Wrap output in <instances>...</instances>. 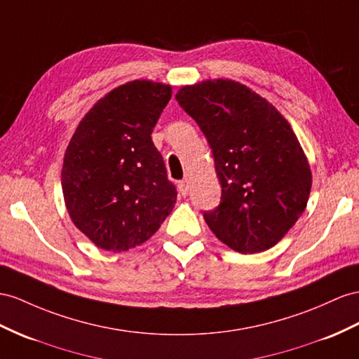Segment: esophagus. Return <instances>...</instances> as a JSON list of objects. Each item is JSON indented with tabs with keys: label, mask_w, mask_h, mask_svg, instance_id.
Segmentation results:
<instances>
[{
	"label": "esophagus",
	"mask_w": 359,
	"mask_h": 359,
	"mask_svg": "<svg viewBox=\"0 0 359 359\" xmlns=\"http://www.w3.org/2000/svg\"><path fill=\"white\" fill-rule=\"evenodd\" d=\"M177 188H179V192H180V196H182V197H187V196H188V191H189L188 180H182V182H179Z\"/></svg>",
	"instance_id": "34e87169"
}]
</instances>
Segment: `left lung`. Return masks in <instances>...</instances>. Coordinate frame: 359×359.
<instances>
[{"label":"left lung","mask_w":359,"mask_h":359,"mask_svg":"<svg viewBox=\"0 0 359 359\" xmlns=\"http://www.w3.org/2000/svg\"><path fill=\"white\" fill-rule=\"evenodd\" d=\"M176 100L205 133L222 183V201L205 212L219 241L238 253L271 249L306 208L312 172L283 115L229 79L182 86Z\"/></svg>","instance_id":"left-lung-1"}]
</instances>
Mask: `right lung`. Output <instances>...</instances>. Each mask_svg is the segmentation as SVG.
Listing matches in <instances>:
<instances>
[{"mask_svg":"<svg viewBox=\"0 0 359 359\" xmlns=\"http://www.w3.org/2000/svg\"><path fill=\"white\" fill-rule=\"evenodd\" d=\"M171 86L133 80L100 98L67 147L62 191L71 222L97 247L127 252L145 243L176 205L153 128Z\"/></svg>","mask_w":359,"mask_h":359,"instance_id":"add662e5","label":"right lung"}]
</instances>
